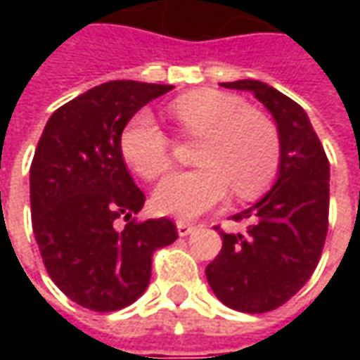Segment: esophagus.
<instances>
[{
  "instance_id": "obj_1",
  "label": "esophagus",
  "mask_w": 360,
  "mask_h": 360,
  "mask_svg": "<svg viewBox=\"0 0 360 360\" xmlns=\"http://www.w3.org/2000/svg\"><path fill=\"white\" fill-rule=\"evenodd\" d=\"M176 230H178L180 236H188V234H192V232L196 230V226L190 224V222H184V220H178V222H176Z\"/></svg>"
}]
</instances>
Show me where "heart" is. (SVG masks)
Listing matches in <instances>:
<instances>
[{
	"label": "heart",
	"instance_id": "obj_1",
	"mask_svg": "<svg viewBox=\"0 0 360 360\" xmlns=\"http://www.w3.org/2000/svg\"><path fill=\"white\" fill-rule=\"evenodd\" d=\"M184 136L200 138L198 168L170 174L154 192L162 214L194 218L234 194L248 200L276 178L281 136L262 112L220 90L182 94L168 108ZM120 154L138 176L156 180L170 168L172 142L148 112L131 116L120 134Z\"/></svg>",
	"mask_w": 360,
	"mask_h": 360
}]
</instances>
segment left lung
Wrapping results in <instances>:
<instances>
[{"label": "left lung", "instance_id": "1", "mask_svg": "<svg viewBox=\"0 0 360 360\" xmlns=\"http://www.w3.org/2000/svg\"><path fill=\"white\" fill-rule=\"evenodd\" d=\"M255 94L266 105L281 136L278 180L264 198L232 220H248L244 232H224L222 250L206 266L218 300L240 312L283 307L316 269L328 230V158L307 112L264 82L222 84Z\"/></svg>", "mask_w": 360, "mask_h": 360}]
</instances>
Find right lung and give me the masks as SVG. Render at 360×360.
<instances>
[{"label": "right lung", "instance_id": "obj_1", "mask_svg": "<svg viewBox=\"0 0 360 360\" xmlns=\"http://www.w3.org/2000/svg\"><path fill=\"white\" fill-rule=\"evenodd\" d=\"M170 90L105 82L58 108L37 142L30 168L35 240L49 278L84 309L120 311L142 297L154 252L178 238L168 218H134L146 196L120 154L126 122Z\"/></svg>", "mask_w": 360, "mask_h": 360}]
</instances>
